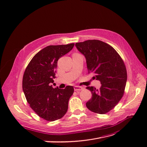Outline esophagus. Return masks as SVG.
Listing matches in <instances>:
<instances>
[{"mask_svg":"<svg viewBox=\"0 0 147 147\" xmlns=\"http://www.w3.org/2000/svg\"><path fill=\"white\" fill-rule=\"evenodd\" d=\"M74 90H75V91L78 92V91H80V90H83V88H82V87H80V86H74Z\"/></svg>","mask_w":147,"mask_h":147,"instance_id":"esophagus-1","label":"esophagus"}]
</instances>
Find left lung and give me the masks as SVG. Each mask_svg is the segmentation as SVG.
Wrapping results in <instances>:
<instances>
[{
    "label": "left lung",
    "mask_w": 147,
    "mask_h": 147,
    "mask_svg": "<svg viewBox=\"0 0 147 147\" xmlns=\"http://www.w3.org/2000/svg\"><path fill=\"white\" fill-rule=\"evenodd\" d=\"M75 45L86 58L88 73H93L101 84L99 89L86 88L92 93L87 108L98 114L109 112L124 94L127 82L124 62L112 46L101 40H88Z\"/></svg>",
    "instance_id": "left-lung-1"
}]
</instances>
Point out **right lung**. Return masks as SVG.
I'll return each instance as SVG.
<instances>
[{
    "label": "right lung",
    "mask_w": 147,
    "mask_h": 147,
    "mask_svg": "<svg viewBox=\"0 0 147 147\" xmlns=\"http://www.w3.org/2000/svg\"><path fill=\"white\" fill-rule=\"evenodd\" d=\"M74 43L47 46L33 57L22 79V90L30 107L41 118L53 121L63 117L74 92L72 86L53 88L57 62L70 51Z\"/></svg>",
    "instance_id": "right-lung-1"
}]
</instances>
